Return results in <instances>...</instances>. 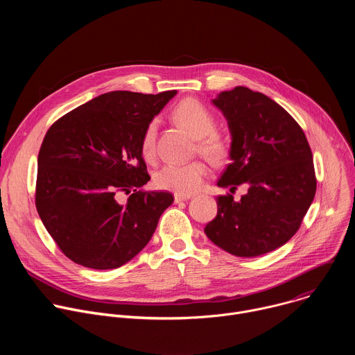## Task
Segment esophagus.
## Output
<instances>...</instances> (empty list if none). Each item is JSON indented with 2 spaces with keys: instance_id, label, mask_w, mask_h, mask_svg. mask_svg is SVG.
I'll return each instance as SVG.
<instances>
[{
  "instance_id": "obj_1",
  "label": "esophagus",
  "mask_w": 355,
  "mask_h": 355,
  "mask_svg": "<svg viewBox=\"0 0 355 355\" xmlns=\"http://www.w3.org/2000/svg\"><path fill=\"white\" fill-rule=\"evenodd\" d=\"M192 196L191 195H188V193H174V200L177 202H182V200H188V199H191Z\"/></svg>"
}]
</instances>
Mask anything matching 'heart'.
Instances as JSON below:
<instances>
[{
	"label": "heart",
	"instance_id": "heart-1",
	"mask_svg": "<svg viewBox=\"0 0 355 355\" xmlns=\"http://www.w3.org/2000/svg\"><path fill=\"white\" fill-rule=\"evenodd\" d=\"M174 121L193 139L199 153L212 162H222L229 153L226 139L215 132L216 121L214 115L195 99H185L174 110ZM156 122H150L141 137V155L151 160L156 153ZM208 168L204 162H191L187 164H167L155 175L156 187L174 191L177 193H192L200 188Z\"/></svg>",
	"mask_w": 355,
	"mask_h": 355
}]
</instances>
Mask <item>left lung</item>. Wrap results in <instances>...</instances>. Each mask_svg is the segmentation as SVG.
Segmentation results:
<instances>
[{
	"label": "left lung",
	"mask_w": 355,
	"mask_h": 355,
	"mask_svg": "<svg viewBox=\"0 0 355 355\" xmlns=\"http://www.w3.org/2000/svg\"><path fill=\"white\" fill-rule=\"evenodd\" d=\"M212 104L230 132V164L218 187V215L205 226L212 243L237 257H257L284 245L299 229L316 192L313 156L305 133L275 101L245 87L222 91Z\"/></svg>",
	"instance_id": "8db88e82"
}]
</instances>
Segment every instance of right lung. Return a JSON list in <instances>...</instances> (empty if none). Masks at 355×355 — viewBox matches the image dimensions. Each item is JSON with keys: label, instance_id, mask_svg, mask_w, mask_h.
<instances>
[{"label": "right lung", "instance_id": "obj_1", "mask_svg": "<svg viewBox=\"0 0 355 355\" xmlns=\"http://www.w3.org/2000/svg\"><path fill=\"white\" fill-rule=\"evenodd\" d=\"M175 94H101L47 130L37 156L36 209L71 261L119 268L153 236L174 196L139 191L150 180L141 137ZM123 191L131 193L125 202Z\"/></svg>", "mask_w": 355, "mask_h": 355}]
</instances>
